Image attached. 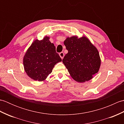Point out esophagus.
<instances>
[{"instance_id": "esophagus-1", "label": "esophagus", "mask_w": 124, "mask_h": 124, "mask_svg": "<svg viewBox=\"0 0 124 124\" xmlns=\"http://www.w3.org/2000/svg\"><path fill=\"white\" fill-rule=\"evenodd\" d=\"M59 55H60V56L61 57V58L62 59H63L64 56V53H63V52H61L59 54Z\"/></svg>"}]
</instances>
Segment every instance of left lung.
<instances>
[{
    "instance_id": "obj_1",
    "label": "left lung",
    "mask_w": 124,
    "mask_h": 124,
    "mask_svg": "<svg viewBox=\"0 0 124 124\" xmlns=\"http://www.w3.org/2000/svg\"><path fill=\"white\" fill-rule=\"evenodd\" d=\"M64 44L68 53L62 62L71 77L79 83L91 80L99 71L101 65L97 48L86 37H68Z\"/></svg>"
}]
</instances>
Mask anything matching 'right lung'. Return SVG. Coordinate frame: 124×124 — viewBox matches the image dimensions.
Wrapping results in <instances>:
<instances>
[{
    "label": "right lung",
    "mask_w": 124,
    "mask_h": 124,
    "mask_svg": "<svg viewBox=\"0 0 124 124\" xmlns=\"http://www.w3.org/2000/svg\"><path fill=\"white\" fill-rule=\"evenodd\" d=\"M49 37L36 39L33 42L23 58L25 71L35 80L44 81L52 71L54 65L62 61L56 52L54 45L49 40Z\"/></svg>",
    "instance_id": "obj_1"
}]
</instances>
